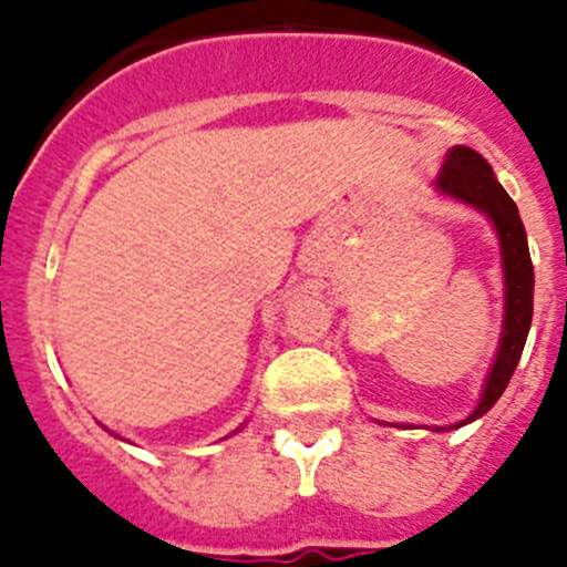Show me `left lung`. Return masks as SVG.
Wrapping results in <instances>:
<instances>
[{"label":"left lung","mask_w":567,"mask_h":567,"mask_svg":"<svg viewBox=\"0 0 567 567\" xmlns=\"http://www.w3.org/2000/svg\"><path fill=\"white\" fill-rule=\"evenodd\" d=\"M434 193L483 213L497 233L499 260H503V332H499L497 354L485 374L477 405L468 417L454 425H425L429 432H452L483 417L491 405L503 398L505 385L517 369L530 329V315H534V264H530L528 235H525L517 204L511 202V195L505 193L491 164L477 150L463 147V144L449 150L443 169L434 182Z\"/></svg>","instance_id":"obj_1"}]
</instances>
